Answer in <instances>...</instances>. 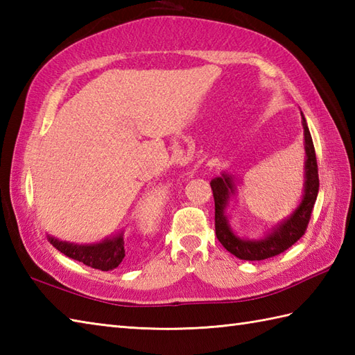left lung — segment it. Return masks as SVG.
Returning <instances> with one entry per match:
<instances>
[{
    "label": "left lung",
    "mask_w": 355,
    "mask_h": 355,
    "mask_svg": "<svg viewBox=\"0 0 355 355\" xmlns=\"http://www.w3.org/2000/svg\"><path fill=\"white\" fill-rule=\"evenodd\" d=\"M304 139H305V187L304 198L294 212L279 223L266 238L262 239H243L236 236L229 225L225 207L229 205L230 195L235 193V183L227 173L214 178L210 182L215 200V233L224 248L236 258L244 261H262L273 258V256L285 252L294 243L302 238L308 223H310L311 212L315 198L319 192V172L318 160H315V150L310 130L306 126V120L302 114Z\"/></svg>",
    "instance_id": "1"
}]
</instances>
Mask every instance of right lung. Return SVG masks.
<instances>
[{
  "label": "right lung",
  "mask_w": 355,
  "mask_h": 355,
  "mask_svg": "<svg viewBox=\"0 0 355 355\" xmlns=\"http://www.w3.org/2000/svg\"><path fill=\"white\" fill-rule=\"evenodd\" d=\"M49 241L53 247H56L59 252L69 256V258L102 271H110L119 267V263L125 258V243L122 233H119L114 238H107L99 244L79 245L65 243V241H59L51 236H49Z\"/></svg>",
  "instance_id": "right-lung-1"
}]
</instances>
